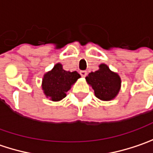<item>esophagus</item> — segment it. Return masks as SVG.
<instances>
[{"label": "esophagus", "mask_w": 153, "mask_h": 153, "mask_svg": "<svg viewBox=\"0 0 153 153\" xmlns=\"http://www.w3.org/2000/svg\"><path fill=\"white\" fill-rule=\"evenodd\" d=\"M87 74L88 73H87L86 71H80V75H81L82 77H85L86 76H87Z\"/></svg>", "instance_id": "34e87169"}]
</instances>
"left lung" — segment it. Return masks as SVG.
Instances as JSON below:
<instances>
[{
    "mask_svg": "<svg viewBox=\"0 0 153 153\" xmlns=\"http://www.w3.org/2000/svg\"><path fill=\"white\" fill-rule=\"evenodd\" d=\"M100 69L86 76L87 82L94 90L95 96L105 101L113 100L121 88V78L117 73L111 71L105 65H100Z\"/></svg>",
    "mask_w": 153,
    "mask_h": 153,
    "instance_id": "left-lung-1",
    "label": "left lung"
}]
</instances>
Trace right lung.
<instances>
[{"label": "right lung", "instance_id": "obj_1", "mask_svg": "<svg viewBox=\"0 0 153 153\" xmlns=\"http://www.w3.org/2000/svg\"><path fill=\"white\" fill-rule=\"evenodd\" d=\"M76 71H66L62 67L61 64L58 63L52 71L45 74L42 79V90L47 97L53 101H59L66 96L71 85L80 78Z\"/></svg>", "mask_w": 153, "mask_h": 153}]
</instances>
